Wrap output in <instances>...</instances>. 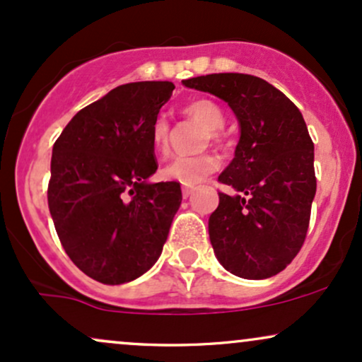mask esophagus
Wrapping results in <instances>:
<instances>
[{
  "label": "esophagus",
  "instance_id": "34e87169",
  "mask_svg": "<svg viewBox=\"0 0 362 362\" xmlns=\"http://www.w3.org/2000/svg\"><path fill=\"white\" fill-rule=\"evenodd\" d=\"M194 192V187H182V195H184V199L190 197Z\"/></svg>",
  "mask_w": 362,
  "mask_h": 362
}]
</instances>
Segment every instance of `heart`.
<instances>
[{
	"mask_svg": "<svg viewBox=\"0 0 362 362\" xmlns=\"http://www.w3.org/2000/svg\"><path fill=\"white\" fill-rule=\"evenodd\" d=\"M184 114L206 129L211 139H218V131L224 124V112L218 103L209 98H197L184 107ZM170 126L165 117H156L151 126V144L160 155L168 153ZM218 168V158L209 153L202 155L175 156L168 165L161 168V177L165 180L178 182L182 185H195L204 177Z\"/></svg>",
	"mask_w": 362,
	"mask_h": 362,
	"instance_id": "obj_1",
	"label": "heart"
}]
</instances>
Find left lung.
I'll use <instances>...</instances> for the list:
<instances>
[{"instance_id": "obj_1", "label": "left lung", "mask_w": 362, "mask_h": 362, "mask_svg": "<svg viewBox=\"0 0 362 362\" xmlns=\"http://www.w3.org/2000/svg\"><path fill=\"white\" fill-rule=\"evenodd\" d=\"M182 85L221 98L240 126L235 158L218 177L235 194L219 192L209 216L216 259L243 279L276 276L305 242L317 192L305 119L282 91L252 74H206Z\"/></svg>"}]
</instances>
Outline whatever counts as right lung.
I'll return each mask as SVG.
<instances>
[{"mask_svg": "<svg viewBox=\"0 0 362 362\" xmlns=\"http://www.w3.org/2000/svg\"><path fill=\"white\" fill-rule=\"evenodd\" d=\"M170 81L120 85L69 120L54 143L47 202L73 264L102 284H126L161 255L182 202L156 172L151 126Z\"/></svg>", "mask_w": 362, "mask_h": 362, "instance_id": "add662e5", "label": "right lung"}]
</instances>
